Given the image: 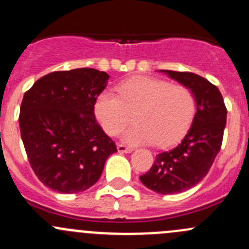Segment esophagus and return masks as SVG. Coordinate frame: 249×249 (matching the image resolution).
I'll list each match as a JSON object with an SVG mask.
<instances>
[{"instance_id": "1", "label": "esophagus", "mask_w": 249, "mask_h": 249, "mask_svg": "<svg viewBox=\"0 0 249 249\" xmlns=\"http://www.w3.org/2000/svg\"><path fill=\"white\" fill-rule=\"evenodd\" d=\"M117 149L119 153H131L132 152V148L129 147V145H125V144H118Z\"/></svg>"}]
</instances>
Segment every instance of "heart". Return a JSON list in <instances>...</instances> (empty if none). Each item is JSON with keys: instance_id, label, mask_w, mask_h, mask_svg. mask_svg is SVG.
I'll return each instance as SVG.
<instances>
[{"instance_id": "b5f03b06", "label": "heart", "mask_w": 249, "mask_h": 249, "mask_svg": "<svg viewBox=\"0 0 249 249\" xmlns=\"http://www.w3.org/2000/svg\"><path fill=\"white\" fill-rule=\"evenodd\" d=\"M117 94L104 90L97 95L94 112L108 135L119 134L135 110V124L123 135L129 144H171L182 136L195 113V97L182 84L164 79L136 76L115 87Z\"/></svg>"}]
</instances>
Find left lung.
<instances>
[{"label":"left lung","mask_w":249,"mask_h":249,"mask_svg":"<svg viewBox=\"0 0 249 249\" xmlns=\"http://www.w3.org/2000/svg\"><path fill=\"white\" fill-rule=\"evenodd\" d=\"M160 72L192 90L196 113L182 141L172 149L159 153L140 179L155 193L177 194L196 185L210 171L222 147L227 107L219 89L206 78L192 72Z\"/></svg>","instance_id":"8db88e82"}]
</instances>
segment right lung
<instances>
[{"instance_id": "obj_1", "label": "right lung", "mask_w": 249, "mask_h": 249, "mask_svg": "<svg viewBox=\"0 0 249 249\" xmlns=\"http://www.w3.org/2000/svg\"><path fill=\"white\" fill-rule=\"evenodd\" d=\"M108 78L95 69L56 71L25 92L19 114L22 143L38 179L55 192L89 189L117 152L94 113Z\"/></svg>"}]
</instances>
